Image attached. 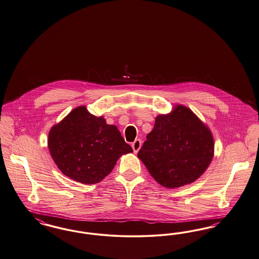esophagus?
Listing matches in <instances>:
<instances>
[{"label": "esophagus", "instance_id": "34e87169", "mask_svg": "<svg viewBox=\"0 0 259 259\" xmlns=\"http://www.w3.org/2000/svg\"><path fill=\"white\" fill-rule=\"evenodd\" d=\"M141 147H142V141L139 140V139L136 140L134 143L132 144V148H133L135 153H137V152L140 150Z\"/></svg>", "mask_w": 259, "mask_h": 259}]
</instances>
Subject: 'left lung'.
Instances as JSON below:
<instances>
[{"instance_id": "8db88e82", "label": "left lung", "mask_w": 259, "mask_h": 259, "mask_svg": "<svg viewBox=\"0 0 259 259\" xmlns=\"http://www.w3.org/2000/svg\"><path fill=\"white\" fill-rule=\"evenodd\" d=\"M213 156L214 139L210 129L180 104L169 114L156 116L153 130L138 152L150 176L169 189L196 181Z\"/></svg>"}]
</instances>
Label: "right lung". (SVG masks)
Masks as SVG:
<instances>
[{
  "label": "right lung",
  "instance_id": "obj_1",
  "mask_svg": "<svg viewBox=\"0 0 259 259\" xmlns=\"http://www.w3.org/2000/svg\"><path fill=\"white\" fill-rule=\"evenodd\" d=\"M48 148L62 174L83 184L102 181L120 156L133 152L115 125L79 106L51 128Z\"/></svg>",
  "mask_w": 259,
  "mask_h": 259
}]
</instances>
